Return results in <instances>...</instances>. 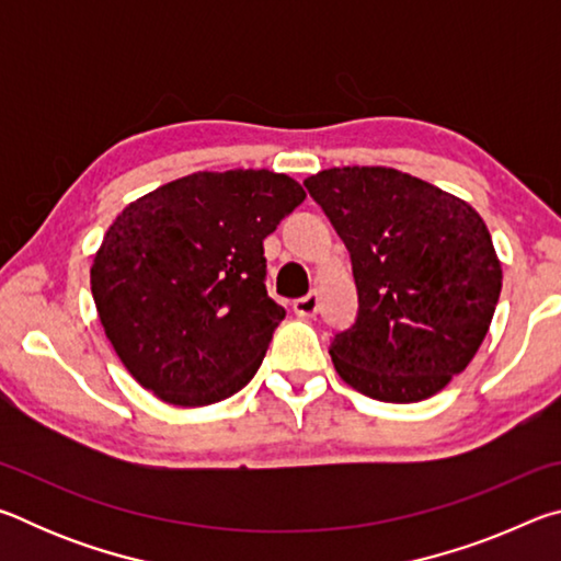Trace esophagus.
Segmentation results:
<instances>
[{
    "instance_id": "esophagus-1",
    "label": "esophagus",
    "mask_w": 561,
    "mask_h": 561,
    "mask_svg": "<svg viewBox=\"0 0 561 561\" xmlns=\"http://www.w3.org/2000/svg\"><path fill=\"white\" fill-rule=\"evenodd\" d=\"M319 311V291L311 289L307 297L294 301V314L297 317H314Z\"/></svg>"
}]
</instances>
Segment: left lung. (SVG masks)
Instances as JSON below:
<instances>
[{"label": "left lung", "mask_w": 561, "mask_h": 561, "mask_svg": "<svg viewBox=\"0 0 561 561\" xmlns=\"http://www.w3.org/2000/svg\"><path fill=\"white\" fill-rule=\"evenodd\" d=\"M351 254L356 324L329 346L336 374L383 403H417L468 368L502 289L488 225L421 178L383 165L304 180Z\"/></svg>", "instance_id": "1"}]
</instances>
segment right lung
I'll return each mask as SVG.
<instances>
[{
  "label": "right lung",
  "mask_w": 561,
  "mask_h": 561,
  "mask_svg": "<svg viewBox=\"0 0 561 561\" xmlns=\"http://www.w3.org/2000/svg\"><path fill=\"white\" fill-rule=\"evenodd\" d=\"M304 187L272 170L193 173L133 201L103 234L91 294L121 364L160 401L195 408L257 374L284 309L264 237Z\"/></svg>",
  "instance_id": "add662e5"
}]
</instances>
